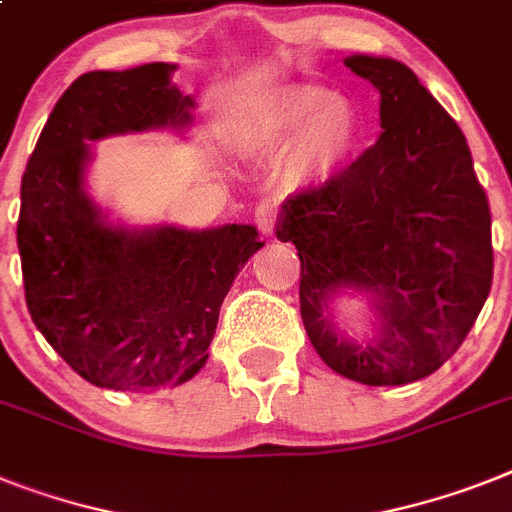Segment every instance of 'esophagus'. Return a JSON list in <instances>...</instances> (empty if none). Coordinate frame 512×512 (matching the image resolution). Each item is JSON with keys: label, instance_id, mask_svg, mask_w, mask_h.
I'll use <instances>...</instances> for the list:
<instances>
[{"label": "esophagus", "instance_id": "obj_1", "mask_svg": "<svg viewBox=\"0 0 512 512\" xmlns=\"http://www.w3.org/2000/svg\"><path fill=\"white\" fill-rule=\"evenodd\" d=\"M256 225H259L261 232H266V235H274V225H277V206L274 204L256 206Z\"/></svg>", "mask_w": 512, "mask_h": 512}]
</instances>
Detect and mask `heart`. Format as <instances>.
<instances>
[{
	"instance_id": "heart-1",
	"label": "heart",
	"mask_w": 512,
	"mask_h": 512,
	"mask_svg": "<svg viewBox=\"0 0 512 512\" xmlns=\"http://www.w3.org/2000/svg\"><path fill=\"white\" fill-rule=\"evenodd\" d=\"M358 143V114L327 88L287 83L259 99L240 120L235 146L251 159H280L298 180H324Z\"/></svg>"
}]
</instances>
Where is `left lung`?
I'll return each mask as SVG.
<instances>
[{
	"mask_svg": "<svg viewBox=\"0 0 512 512\" xmlns=\"http://www.w3.org/2000/svg\"><path fill=\"white\" fill-rule=\"evenodd\" d=\"M379 91L382 133L324 185L282 204L277 238L301 259V316L329 369L371 387L424 379L463 345L492 287V214L466 135L411 67L353 54ZM372 295L380 335L336 332L328 301Z\"/></svg>",
	"mask_w": 512,
	"mask_h": 512,
	"instance_id": "left-lung-1",
	"label": "left lung"
}]
</instances>
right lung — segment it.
Instances as JSON below:
<instances>
[{"label":"right lung","instance_id":"obj_1","mask_svg":"<svg viewBox=\"0 0 512 512\" xmlns=\"http://www.w3.org/2000/svg\"><path fill=\"white\" fill-rule=\"evenodd\" d=\"M177 65L80 75L54 104L20 183L18 248L33 324L96 387L146 392L204 369L219 308L264 243L253 225H109L86 193L91 141L190 125Z\"/></svg>","mask_w":512,"mask_h":512}]
</instances>
